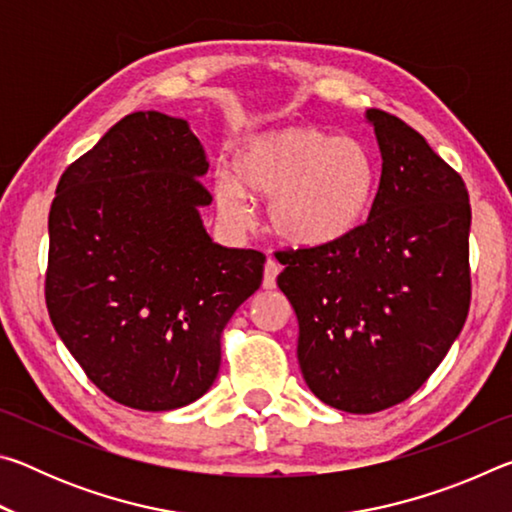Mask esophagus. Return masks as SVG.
<instances>
[{
    "mask_svg": "<svg viewBox=\"0 0 512 512\" xmlns=\"http://www.w3.org/2000/svg\"><path fill=\"white\" fill-rule=\"evenodd\" d=\"M282 271V266L277 264V259L268 257L266 264H264V289H275V280H277V273Z\"/></svg>",
    "mask_w": 512,
    "mask_h": 512,
    "instance_id": "34e87169",
    "label": "esophagus"
}]
</instances>
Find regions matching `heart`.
I'll return each instance as SVG.
<instances>
[{"instance_id": "obj_1", "label": "heart", "mask_w": 512, "mask_h": 512, "mask_svg": "<svg viewBox=\"0 0 512 512\" xmlns=\"http://www.w3.org/2000/svg\"><path fill=\"white\" fill-rule=\"evenodd\" d=\"M232 173H219L214 196L225 219L253 221L250 198H271L268 221L293 246H327L363 221L377 169L366 144L332 137L318 126H287L239 146Z\"/></svg>"}]
</instances>
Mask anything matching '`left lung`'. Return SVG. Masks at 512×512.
Instances as JSON below:
<instances>
[{
	"mask_svg": "<svg viewBox=\"0 0 512 512\" xmlns=\"http://www.w3.org/2000/svg\"><path fill=\"white\" fill-rule=\"evenodd\" d=\"M366 117L381 151L366 223L334 244L275 253L302 377L345 413L409 400L461 334L472 298L463 178L402 119L377 108Z\"/></svg>",
	"mask_w": 512,
	"mask_h": 512,
	"instance_id": "obj_1",
	"label": "left lung"
}]
</instances>
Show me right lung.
I'll use <instances>...</instances> for the list:
<instances>
[{
  "instance_id": "1",
  "label": "right lung",
  "mask_w": 512,
  "mask_h": 512,
  "mask_svg": "<svg viewBox=\"0 0 512 512\" xmlns=\"http://www.w3.org/2000/svg\"><path fill=\"white\" fill-rule=\"evenodd\" d=\"M207 167L185 119L146 110L56 187L49 318L92 384L131 409H180L210 391L223 329L262 284L259 250L223 248L203 228Z\"/></svg>"
}]
</instances>
